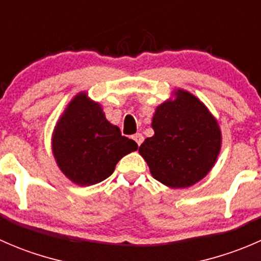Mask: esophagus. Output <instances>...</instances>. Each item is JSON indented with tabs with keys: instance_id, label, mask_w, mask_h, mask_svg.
Segmentation results:
<instances>
[{
	"instance_id": "obj_1",
	"label": "esophagus",
	"mask_w": 261,
	"mask_h": 261,
	"mask_svg": "<svg viewBox=\"0 0 261 261\" xmlns=\"http://www.w3.org/2000/svg\"><path fill=\"white\" fill-rule=\"evenodd\" d=\"M133 139L136 141V144H138L139 146H140L141 143H143V141H144V136L141 135V134H135V135L133 136Z\"/></svg>"
}]
</instances>
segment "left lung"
Masks as SVG:
<instances>
[{"mask_svg":"<svg viewBox=\"0 0 261 261\" xmlns=\"http://www.w3.org/2000/svg\"><path fill=\"white\" fill-rule=\"evenodd\" d=\"M154 136L139 152L152 177L170 188H187L203 179L217 160L221 130L206 106L184 89L155 110Z\"/></svg>","mask_w":261,"mask_h":261,"instance_id":"8db88e82","label":"left lung"}]
</instances>
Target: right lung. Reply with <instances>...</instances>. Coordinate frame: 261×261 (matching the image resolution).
<instances>
[{
  "mask_svg": "<svg viewBox=\"0 0 261 261\" xmlns=\"http://www.w3.org/2000/svg\"><path fill=\"white\" fill-rule=\"evenodd\" d=\"M51 149L63 174L78 186L99 183L138 144L106 120L101 105L78 93L55 125Z\"/></svg>",
  "mask_w": 261,
  "mask_h": 261,
  "instance_id": "obj_1",
  "label": "right lung"
}]
</instances>
